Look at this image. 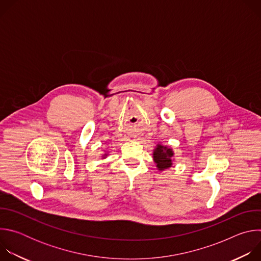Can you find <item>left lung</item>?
Returning <instances> with one entry per match:
<instances>
[{"mask_svg": "<svg viewBox=\"0 0 261 261\" xmlns=\"http://www.w3.org/2000/svg\"><path fill=\"white\" fill-rule=\"evenodd\" d=\"M172 157L173 151L170 147H167L166 145L162 144H157L153 153V158L157 168L160 171L172 166Z\"/></svg>", "mask_w": 261, "mask_h": 261, "instance_id": "8db88e82", "label": "left lung"}]
</instances>
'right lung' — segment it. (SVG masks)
<instances>
[{
    "label": "right lung",
    "mask_w": 261,
    "mask_h": 261,
    "mask_svg": "<svg viewBox=\"0 0 261 261\" xmlns=\"http://www.w3.org/2000/svg\"><path fill=\"white\" fill-rule=\"evenodd\" d=\"M106 156H107V154H104V155H103V158H105Z\"/></svg>",
    "instance_id": "obj_1"
}]
</instances>
